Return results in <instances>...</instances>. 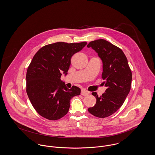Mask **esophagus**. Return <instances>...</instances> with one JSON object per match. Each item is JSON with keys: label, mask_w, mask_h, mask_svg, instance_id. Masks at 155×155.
<instances>
[{"label": "esophagus", "mask_w": 155, "mask_h": 155, "mask_svg": "<svg viewBox=\"0 0 155 155\" xmlns=\"http://www.w3.org/2000/svg\"><path fill=\"white\" fill-rule=\"evenodd\" d=\"M90 93V92L88 91H85V90H82L81 92V94L83 95V96H85V95H88Z\"/></svg>", "instance_id": "obj_1"}]
</instances>
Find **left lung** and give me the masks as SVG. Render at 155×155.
Listing matches in <instances>:
<instances>
[{"instance_id":"left-lung-1","label":"left lung","mask_w":155,"mask_h":155,"mask_svg":"<svg viewBox=\"0 0 155 155\" xmlns=\"http://www.w3.org/2000/svg\"><path fill=\"white\" fill-rule=\"evenodd\" d=\"M102 60L103 71L102 79L107 87L100 97L97 93H92L97 99L96 104L88 109L92 115L104 118L114 114L119 109L130 90L132 71L127 57L122 50L109 41L99 39L89 43Z\"/></svg>"}]
</instances>
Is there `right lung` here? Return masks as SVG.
<instances>
[{
  "mask_svg": "<svg viewBox=\"0 0 155 155\" xmlns=\"http://www.w3.org/2000/svg\"><path fill=\"white\" fill-rule=\"evenodd\" d=\"M87 44L57 42L43 46L34 55L26 73V92L40 116L51 120L61 118L68 112L70 100L80 94L76 86L68 89L61 76L67 74L73 55Z\"/></svg>",
  "mask_w": 155,
  "mask_h": 155,
  "instance_id": "right-lung-1",
  "label": "right lung"
}]
</instances>
